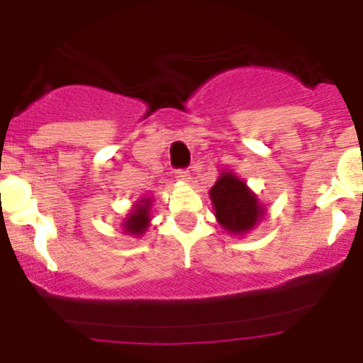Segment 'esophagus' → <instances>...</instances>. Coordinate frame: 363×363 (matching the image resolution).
<instances>
[{"instance_id": "1", "label": "esophagus", "mask_w": 363, "mask_h": 363, "mask_svg": "<svg viewBox=\"0 0 363 363\" xmlns=\"http://www.w3.org/2000/svg\"><path fill=\"white\" fill-rule=\"evenodd\" d=\"M176 179L182 182V184H189V182L192 179L191 171H187V169H184V171H176Z\"/></svg>"}]
</instances>
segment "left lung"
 <instances>
[{
  "mask_svg": "<svg viewBox=\"0 0 363 363\" xmlns=\"http://www.w3.org/2000/svg\"><path fill=\"white\" fill-rule=\"evenodd\" d=\"M209 196L216 221L234 236L251 233L267 213V207L249 189L245 179L238 178L233 171L220 172Z\"/></svg>",
  "mask_w": 363,
  "mask_h": 363,
  "instance_id": "obj_1",
  "label": "left lung"
}]
</instances>
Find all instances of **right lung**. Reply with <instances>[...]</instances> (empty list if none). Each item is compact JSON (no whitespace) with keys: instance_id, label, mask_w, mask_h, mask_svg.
I'll return each instance as SVG.
<instances>
[{"instance_id":"right-lung-1","label":"right lung","mask_w":363,"mask_h":363,"mask_svg":"<svg viewBox=\"0 0 363 363\" xmlns=\"http://www.w3.org/2000/svg\"><path fill=\"white\" fill-rule=\"evenodd\" d=\"M150 207H152V198L150 196L136 200L133 209L127 213L123 223H121L123 233L130 234V236H143L150 225Z\"/></svg>"}]
</instances>
